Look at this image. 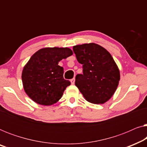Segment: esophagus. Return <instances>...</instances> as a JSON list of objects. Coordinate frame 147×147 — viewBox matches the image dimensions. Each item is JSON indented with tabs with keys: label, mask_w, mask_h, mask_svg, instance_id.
Listing matches in <instances>:
<instances>
[{
	"label": "esophagus",
	"mask_w": 147,
	"mask_h": 147,
	"mask_svg": "<svg viewBox=\"0 0 147 147\" xmlns=\"http://www.w3.org/2000/svg\"><path fill=\"white\" fill-rule=\"evenodd\" d=\"M71 84H75V78H73V79L71 80Z\"/></svg>",
	"instance_id": "1"
}]
</instances>
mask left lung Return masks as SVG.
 <instances>
[{"mask_svg": "<svg viewBox=\"0 0 147 147\" xmlns=\"http://www.w3.org/2000/svg\"><path fill=\"white\" fill-rule=\"evenodd\" d=\"M83 74L76 76L75 84L86 100L102 104L114 95L120 79V71L111 54L94 43L73 47Z\"/></svg>", "mask_w": 147, "mask_h": 147, "instance_id": "obj_1", "label": "left lung"}]
</instances>
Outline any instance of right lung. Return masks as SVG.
<instances>
[{
    "label": "right lung",
    "mask_w": 147,
    "mask_h": 147,
    "mask_svg": "<svg viewBox=\"0 0 147 147\" xmlns=\"http://www.w3.org/2000/svg\"><path fill=\"white\" fill-rule=\"evenodd\" d=\"M73 55L67 47H45L35 52L24 66L22 82L28 96L36 103L51 106L57 103L71 83L63 78L59 61Z\"/></svg>",
    "instance_id": "1"
}]
</instances>
